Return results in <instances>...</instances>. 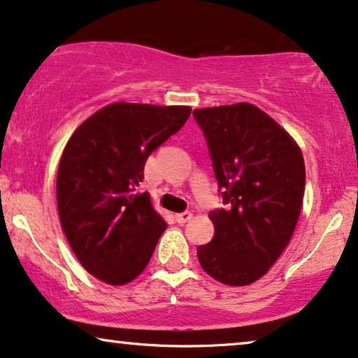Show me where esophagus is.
I'll return each instance as SVG.
<instances>
[{"label": "esophagus", "instance_id": "esophagus-1", "mask_svg": "<svg viewBox=\"0 0 358 358\" xmlns=\"http://www.w3.org/2000/svg\"><path fill=\"white\" fill-rule=\"evenodd\" d=\"M192 213L189 211H183V213H178V215H175V220H176V223H180V224H185V223H188L189 220H192Z\"/></svg>", "mask_w": 358, "mask_h": 358}]
</instances>
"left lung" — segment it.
I'll use <instances>...</instances> for the list:
<instances>
[{
    "label": "left lung",
    "mask_w": 358,
    "mask_h": 358,
    "mask_svg": "<svg viewBox=\"0 0 358 358\" xmlns=\"http://www.w3.org/2000/svg\"><path fill=\"white\" fill-rule=\"evenodd\" d=\"M193 117L226 205L210 213L215 236L198 246V261L220 282L246 286L291 241L304 198V158L286 130L251 103L196 108Z\"/></svg>",
    "instance_id": "left-lung-1"
}]
</instances>
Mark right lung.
Returning a JSON list of instances; mask_svg holds the SVG:
<instances>
[{"mask_svg": "<svg viewBox=\"0 0 358 358\" xmlns=\"http://www.w3.org/2000/svg\"><path fill=\"white\" fill-rule=\"evenodd\" d=\"M189 107L117 102L72 134L57 171L62 231L84 269L112 286L145 269L166 223L137 193L148 155L178 132Z\"/></svg>", "mask_w": 358, "mask_h": 358, "instance_id": "add662e5", "label": "right lung"}]
</instances>
